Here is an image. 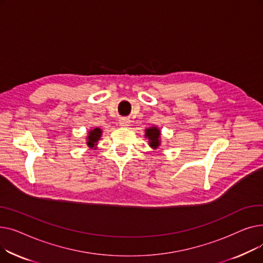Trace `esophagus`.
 <instances>
[{"label":"esophagus","instance_id":"obj_1","mask_svg":"<svg viewBox=\"0 0 263 263\" xmlns=\"http://www.w3.org/2000/svg\"><path fill=\"white\" fill-rule=\"evenodd\" d=\"M129 123H130V120L126 117H122L119 119V126L121 127H128Z\"/></svg>","mask_w":263,"mask_h":263}]
</instances>
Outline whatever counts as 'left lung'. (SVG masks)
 Returning a JSON list of instances; mask_svg holds the SVG:
<instances>
[{
	"label": "left lung",
	"mask_w": 263,
	"mask_h": 263,
	"mask_svg": "<svg viewBox=\"0 0 263 263\" xmlns=\"http://www.w3.org/2000/svg\"><path fill=\"white\" fill-rule=\"evenodd\" d=\"M146 136L149 139V144L151 147L157 148L160 146V130L157 127L147 129Z\"/></svg>",
	"instance_id": "8db88e82"
}]
</instances>
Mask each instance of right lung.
I'll use <instances>...</instances> for the list:
<instances>
[{"instance_id":"obj_1","label":"right lung","mask_w":263,"mask_h":263,"mask_svg":"<svg viewBox=\"0 0 263 263\" xmlns=\"http://www.w3.org/2000/svg\"><path fill=\"white\" fill-rule=\"evenodd\" d=\"M101 136V130L99 128H96L93 130H91L87 136V145L89 147H93L95 144L98 142V140L100 139Z\"/></svg>"}]
</instances>
